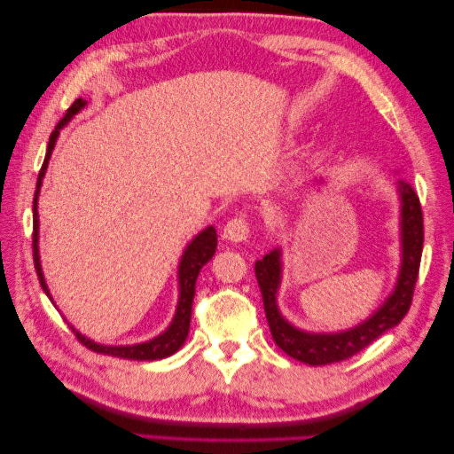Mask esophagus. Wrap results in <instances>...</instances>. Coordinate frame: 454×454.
Returning <instances> with one entry per match:
<instances>
[{
    "mask_svg": "<svg viewBox=\"0 0 454 454\" xmlns=\"http://www.w3.org/2000/svg\"><path fill=\"white\" fill-rule=\"evenodd\" d=\"M251 233V227L249 223L245 221L243 217H233L227 221L225 229H223V239L227 241H233V243H239V241H245Z\"/></svg>",
    "mask_w": 454,
    "mask_h": 454,
    "instance_id": "esophagus-1",
    "label": "esophagus"
}]
</instances>
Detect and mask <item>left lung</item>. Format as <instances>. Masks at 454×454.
<instances>
[{
	"label": "left lung",
	"mask_w": 454,
	"mask_h": 454,
	"mask_svg": "<svg viewBox=\"0 0 454 454\" xmlns=\"http://www.w3.org/2000/svg\"><path fill=\"white\" fill-rule=\"evenodd\" d=\"M398 195L403 203L400 211V237H403V265H400L398 281L395 292L388 295L366 322L338 333H309L297 330L278 309V289L281 281V251L273 249L255 263V276L262 289L265 317L270 324L271 336L276 344L287 356L309 366H325V364L341 362L358 354L372 344L384 332L395 328L406 311L411 309L412 294L419 278V267L422 257V243H425V227H422L420 200L411 183L400 178Z\"/></svg>",
	"instance_id": "8db88e82"
}]
</instances>
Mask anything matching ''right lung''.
<instances>
[{
    "label": "right lung",
    "instance_id": "right-lung-1",
    "mask_svg": "<svg viewBox=\"0 0 454 454\" xmlns=\"http://www.w3.org/2000/svg\"><path fill=\"white\" fill-rule=\"evenodd\" d=\"M86 106V100H74L72 106L68 108V113L56 124L54 132L50 135V143H48V153L46 159H43V165L38 173V183H35V195H34V235H32V249H34V265H35V273H38L40 286L46 295L50 297V289L46 286V279H43L42 273V265H40V251H38V195H40V187L43 181V175H46L48 168V160L51 157V151H54V145L59 135V129L68 124L70 118L74 114H78L82 108ZM215 249H217V231L213 227H207L205 231H200L195 239H192L184 254L181 257V265H178V303H176V311L173 322H170L168 328L160 333V336L143 341V344H135V346H102L96 344V341L88 340L86 336H82L80 332L74 330L80 344H84L86 348H90L92 352L98 354H106V356H116V358H126V360H160L167 358V356L175 354L178 348L184 344V340L189 336V328H191V309H192V297H195V284L199 278L200 267H203L209 259L215 255Z\"/></svg>",
    "mask_w": 454,
    "mask_h": 454
}]
</instances>
